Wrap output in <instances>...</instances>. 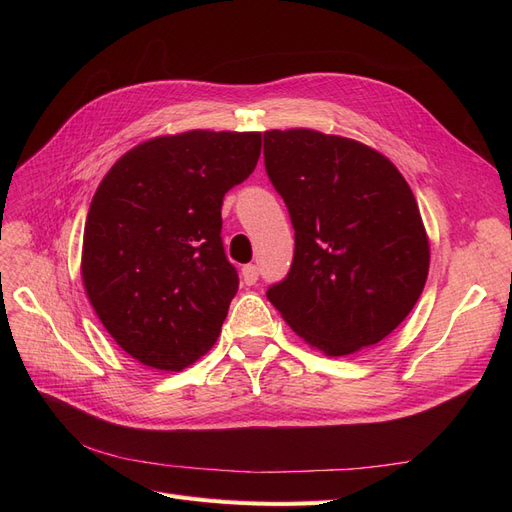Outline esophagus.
<instances>
[{"mask_svg":"<svg viewBox=\"0 0 512 512\" xmlns=\"http://www.w3.org/2000/svg\"><path fill=\"white\" fill-rule=\"evenodd\" d=\"M241 277L247 286H254L258 282V267L256 265H245L241 269Z\"/></svg>","mask_w":512,"mask_h":512,"instance_id":"1","label":"esophagus"}]
</instances>
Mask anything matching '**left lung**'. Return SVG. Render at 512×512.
<instances>
[{"label":"left lung","mask_w":512,"mask_h":512,"mask_svg":"<svg viewBox=\"0 0 512 512\" xmlns=\"http://www.w3.org/2000/svg\"><path fill=\"white\" fill-rule=\"evenodd\" d=\"M265 168L294 228L290 271L267 299L327 356L382 342L429 273V239L404 175L376 149L307 128L265 132Z\"/></svg>","instance_id":"obj_1"}]
</instances>
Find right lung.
<instances>
[{
  "instance_id": "right-lung-1",
  "label": "right lung",
  "mask_w": 512,
  "mask_h": 512,
  "mask_svg": "<svg viewBox=\"0 0 512 512\" xmlns=\"http://www.w3.org/2000/svg\"><path fill=\"white\" fill-rule=\"evenodd\" d=\"M260 132L190 130L136 145L91 198L81 275L104 329L132 359L181 371L218 342L239 275L222 200L252 175Z\"/></svg>"
}]
</instances>
